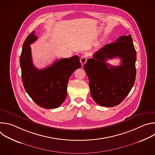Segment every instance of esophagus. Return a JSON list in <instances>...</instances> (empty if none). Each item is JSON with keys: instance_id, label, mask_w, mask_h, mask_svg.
I'll list each match as a JSON object with an SVG mask.
<instances>
[{"instance_id": "34e87169", "label": "esophagus", "mask_w": 155, "mask_h": 155, "mask_svg": "<svg viewBox=\"0 0 155 155\" xmlns=\"http://www.w3.org/2000/svg\"><path fill=\"white\" fill-rule=\"evenodd\" d=\"M86 61H87V56H86V55H83V56H81L80 62H81L82 65H83L86 62Z\"/></svg>"}]
</instances>
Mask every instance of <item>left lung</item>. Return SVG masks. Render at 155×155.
<instances>
[{
    "instance_id": "8db88e82",
    "label": "left lung",
    "mask_w": 155,
    "mask_h": 155,
    "mask_svg": "<svg viewBox=\"0 0 155 155\" xmlns=\"http://www.w3.org/2000/svg\"><path fill=\"white\" fill-rule=\"evenodd\" d=\"M117 57L122 60L120 66L106 62L107 59ZM136 58L130 34L107 44L87 61L84 69L89 79L91 96L97 104L114 107L125 99L135 82Z\"/></svg>"
}]
</instances>
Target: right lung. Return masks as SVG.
I'll use <instances>...</instances> for the list:
<instances>
[{"label": "right lung", "instance_id": "1", "mask_svg": "<svg viewBox=\"0 0 155 155\" xmlns=\"http://www.w3.org/2000/svg\"><path fill=\"white\" fill-rule=\"evenodd\" d=\"M34 31L26 38L20 56L21 77L25 89L40 107L47 109L59 107L67 96L71 74L81 68L80 58L74 56L55 61L51 66L38 69L32 63L30 45L37 39Z\"/></svg>", "mask_w": 155, "mask_h": 155}]
</instances>
